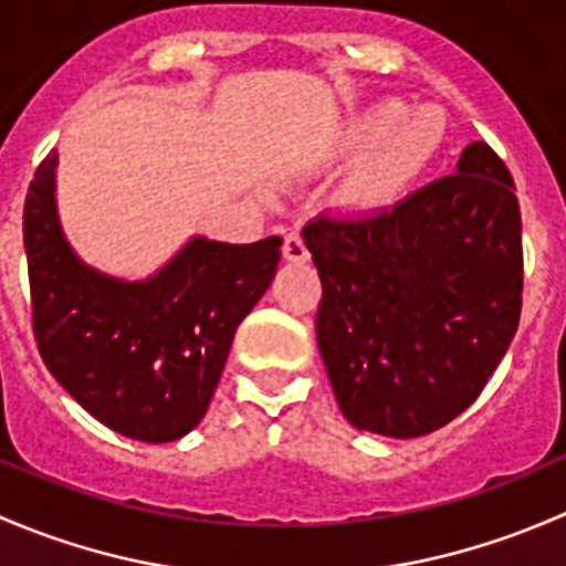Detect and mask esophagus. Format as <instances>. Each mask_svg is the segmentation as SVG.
Segmentation results:
<instances>
[{
  "instance_id": "1",
  "label": "esophagus",
  "mask_w": 566,
  "mask_h": 566,
  "mask_svg": "<svg viewBox=\"0 0 566 566\" xmlns=\"http://www.w3.org/2000/svg\"><path fill=\"white\" fill-rule=\"evenodd\" d=\"M282 254H284V260H290V262H306V260H310V249H306L304 238H301L298 232H290V235H284Z\"/></svg>"
}]
</instances>
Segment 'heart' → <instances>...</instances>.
Instances as JSON below:
<instances>
[{"mask_svg": "<svg viewBox=\"0 0 566 566\" xmlns=\"http://www.w3.org/2000/svg\"><path fill=\"white\" fill-rule=\"evenodd\" d=\"M443 139V125L432 108H405L394 101L378 104L358 114L345 130V150L369 153L353 175L347 193L364 205L380 202L397 186L413 177L430 161Z\"/></svg>", "mask_w": 566, "mask_h": 566, "instance_id": "b5f03b06", "label": "heart"}]
</instances>
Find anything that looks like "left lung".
<instances>
[{
    "label": "left lung",
    "instance_id": "obj_1",
    "mask_svg": "<svg viewBox=\"0 0 566 566\" xmlns=\"http://www.w3.org/2000/svg\"><path fill=\"white\" fill-rule=\"evenodd\" d=\"M304 241L319 356L353 427L419 438L482 394L523 306L521 205L488 142L394 208L319 213Z\"/></svg>",
    "mask_w": 566,
    "mask_h": 566
}]
</instances>
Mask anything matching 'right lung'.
<instances>
[{"mask_svg":"<svg viewBox=\"0 0 566 566\" xmlns=\"http://www.w3.org/2000/svg\"><path fill=\"white\" fill-rule=\"evenodd\" d=\"M56 153L40 161L24 202L32 331L60 386L108 430L167 443L199 424L232 336L262 298L282 238H193L147 282L95 273L65 243L54 210Z\"/></svg>","mask_w":566,"mask_h":566,"instance_id":"right-lung-1","label":"right lung"}]
</instances>
